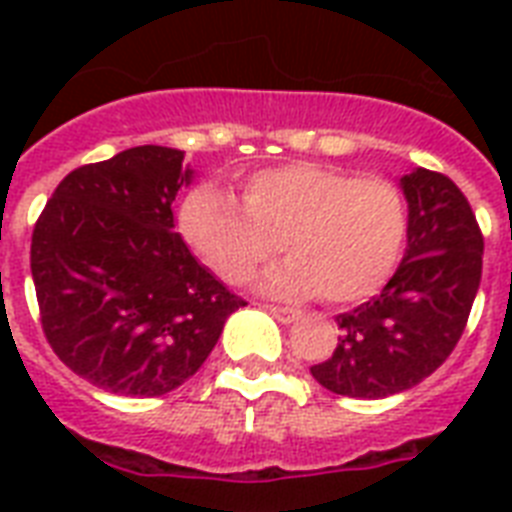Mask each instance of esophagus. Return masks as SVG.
<instances>
[{
    "instance_id": "1",
    "label": "esophagus",
    "mask_w": 512,
    "mask_h": 512,
    "mask_svg": "<svg viewBox=\"0 0 512 512\" xmlns=\"http://www.w3.org/2000/svg\"><path fill=\"white\" fill-rule=\"evenodd\" d=\"M265 311L271 313V316L276 321H281V324H292V321L300 319V311H295V308H279V305H265Z\"/></svg>"
}]
</instances>
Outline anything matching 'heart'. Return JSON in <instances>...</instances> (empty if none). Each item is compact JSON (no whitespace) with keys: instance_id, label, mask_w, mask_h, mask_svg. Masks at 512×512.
<instances>
[{"instance_id":"1","label":"heart","mask_w":512,"mask_h":512,"mask_svg":"<svg viewBox=\"0 0 512 512\" xmlns=\"http://www.w3.org/2000/svg\"><path fill=\"white\" fill-rule=\"evenodd\" d=\"M180 225L201 260L228 284H247L279 249L263 292L321 295L332 305L372 297L396 271L406 241V204L382 177L292 162L249 175L241 201L217 185L193 188Z\"/></svg>"}]
</instances>
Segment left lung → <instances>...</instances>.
<instances>
[{"instance_id":"left-lung-1","label":"left lung","mask_w":512,"mask_h":512,"mask_svg":"<svg viewBox=\"0 0 512 512\" xmlns=\"http://www.w3.org/2000/svg\"><path fill=\"white\" fill-rule=\"evenodd\" d=\"M409 220L396 273L369 303L337 316L335 353L311 366L324 388L385 398L444 364L468 324L481 284L484 236L465 193L441 172L401 177Z\"/></svg>"}]
</instances>
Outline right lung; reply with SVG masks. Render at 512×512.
Returning a JSON list of instances; mask_svg holds the SVG:
<instances>
[{
	"label": "right lung",
	"instance_id": "add662e5",
	"mask_svg": "<svg viewBox=\"0 0 512 512\" xmlns=\"http://www.w3.org/2000/svg\"><path fill=\"white\" fill-rule=\"evenodd\" d=\"M185 154L138 146L68 172L36 220L31 276L55 356L119 396H164L199 372L241 297L175 233Z\"/></svg>",
	"mask_w": 512,
	"mask_h": 512
}]
</instances>
